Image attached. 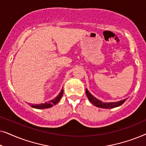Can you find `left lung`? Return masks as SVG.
I'll list each match as a JSON object with an SVG mask.
<instances>
[{
	"instance_id": "1",
	"label": "left lung",
	"mask_w": 146,
	"mask_h": 146,
	"mask_svg": "<svg viewBox=\"0 0 146 146\" xmlns=\"http://www.w3.org/2000/svg\"><path fill=\"white\" fill-rule=\"evenodd\" d=\"M86 94L88 98L89 101L90 102L95 106L100 108H106V109H109V108H113L119 106L122 104L124 103V102L126 100V99L123 100H120L118 102H109V103H105L102 102L99 100L97 98H96L95 97H94L89 92L88 90L87 89H86Z\"/></svg>"
}]
</instances>
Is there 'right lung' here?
Instances as JSON below:
<instances>
[{
	"label": "right lung",
	"mask_w": 146,
	"mask_h": 146,
	"mask_svg": "<svg viewBox=\"0 0 146 146\" xmlns=\"http://www.w3.org/2000/svg\"><path fill=\"white\" fill-rule=\"evenodd\" d=\"M63 95V88L62 90L60 93L55 98H54L52 100L48 101V102L44 103V104H31V107L35 108L36 109H45V108H49L52 107L53 106L56 104L60 101V100L61 99L62 96Z\"/></svg>",
	"instance_id": "1"
}]
</instances>
